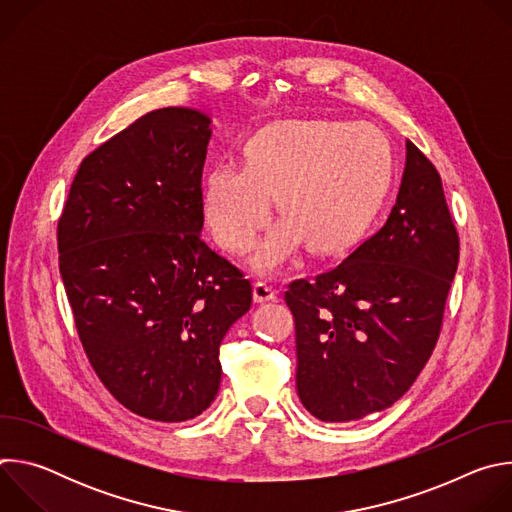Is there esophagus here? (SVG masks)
Instances as JSON below:
<instances>
[{
    "label": "esophagus",
    "mask_w": 512,
    "mask_h": 512,
    "mask_svg": "<svg viewBox=\"0 0 512 512\" xmlns=\"http://www.w3.org/2000/svg\"><path fill=\"white\" fill-rule=\"evenodd\" d=\"M253 300H255L257 304L273 302V300H277V291H275L269 283L257 281V283L253 285Z\"/></svg>",
    "instance_id": "1"
}]
</instances>
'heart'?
I'll list each match as a JSON object with an SVG mask.
<instances>
[{"mask_svg": "<svg viewBox=\"0 0 512 512\" xmlns=\"http://www.w3.org/2000/svg\"><path fill=\"white\" fill-rule=\"evenodd\" d=\"M391 172L383 133L364 121H281L253 135L245 164H218L204 180V214L214 239L231 253H247L269 223L253 267L283 269L306 245L314 253L350 247L373 221Z\"/></svg>", "mask_w": 512, "mask_h": 512, "instance_id": "b5f03b06", "label": "heart"}]
</instances>
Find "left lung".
Wrapping results in <instances>:
<instances>
[{
    "mask_svg": "<svg viewBox=\"0 0 512 512\" xmlns=\"http://www.w3.org/2000/svg\"><path fill=\"white\" fill-rule=\"evenodd\" d=\"M407 158L387 223L342 263L296 279V387L320 421L346 423L399 401L429 360L458 269L460 241L435 166Z\"/></svg>",
    "mask_w": 512,
    "mask_h": 512,
    "instance_id": "obj_1",
    "label": "left lung"
}]
</instances>
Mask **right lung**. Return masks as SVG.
Segmentation results:
<instances>
[{"mask_svg": "<svg viewBox=\"0 0 512 512\" xmlns=\"http://www.w3.org/2000/svg\"><path fill=\"white\" fill-rule=\"evenodd\" d=\"M210 117H139L72 180L58 263L77 332L107 391L154 421L194 419L221 387L218 348L251 308V281L200 237Z\"/></svg>", "mask_w": 512, "mask_h": 512, "instance_id": "right-lung-1", "label": "right lung"}]
</instances>
